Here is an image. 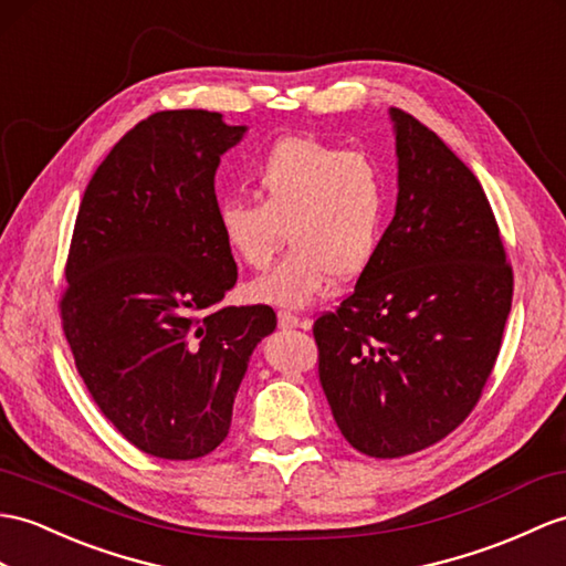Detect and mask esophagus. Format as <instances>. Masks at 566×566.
<instances>
[{
	"mask_svg": "<svg viewBox=\"0 0 566 566\" xmlns=\"http://www.w3.org/2000/svg\"><path fill=\"white\" fill-rule=\"evenodd\" d=\"M279 326L285 331V328H310V319H300V316L291 314V312H279Z\"/></svg>",
	"mask_w": 566,
	"mask_h": 566,
	"instance_id": "esophagus-1",
	"label": "esophagus"
}]
</instances>
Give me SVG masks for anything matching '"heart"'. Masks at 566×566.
<instances>
[{
	"instance_id": "heart-1",
	"label": "heart",
	"mask_w": 566,
	"mask_h": 566,
	"mask_svg": "<svg viewBox=\"0 0 566 566\" xmlns=\"http://www.w3.org/2000/svg\"><path fill=\"white\" fill-rule=\"evenodd\" d=\"M254 185L259 201H220V240L250 269L269 264L283 228L291 252L247 283V297L305 310L334 275L355 281L371 266L387 226L389 189L379 165L363 150L285 136L259 160Z\"/></svg>"
}]
</instances>
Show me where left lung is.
<instances>
[{"label":"left lung","mask_w":566,"mask_h":566,"mask_svg":"<svg viewBox=\"0 0 566 566\" xmlns=\"http://www.w3.org/2000/svg\"><path fill=\"white\" fill-rule=\"evenodd\" d=\"M396 211L338 312L314 322L340 434L375 459L416 453L468 418L500 355L514 279L478 177L389 109Z\"/></svg>","instance_id":"left-lung-1"}]
</instances>
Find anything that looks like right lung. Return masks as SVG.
Instances as JSON below:
<instances>
[{
  "label": "right lung",
  "mask_w": 566,
  "mask_h": 566,
  "mask_svg": "<svg viewBox=\"0 0 566 566\" xmlns=\"http://www.w3.org/2000/svg\"><path fill=\"white\" fill-rule=\"evenodd\" d=\"M247 127L165 109L95 170L66 261L62 322L105 418L150 457L189 461L228 437L266 305L218 307L238 281L220 240L216 170Z\"/></svg>",
  "instance_id": "obj_1"
}]
</instances>
